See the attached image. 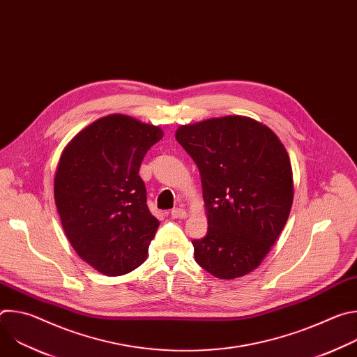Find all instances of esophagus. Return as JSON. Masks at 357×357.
<instances>
[{"instance_id": "34e87169", "label": "esophagus", "mask_w": 357, "mask_h": 357, "mask_svg": "<svg viewBox=\"0 0 357 357\" xmlns=\"http://www.w3.org/2000/svg\"><path fill=\"white\" fill-rule=\"evenodd\" d=\"M171 216H172L174 219H186L188 213H186L185 209L176 208V209H172V211H171Z\"/></svg>"}]
</instances>
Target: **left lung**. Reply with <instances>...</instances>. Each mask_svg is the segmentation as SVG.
<instances>
[{"instance_id":"obj_1","label":"left lung","mask_w":357,"mask_h":357,"mask_svg":"<svg viewBox=\"0 0 357 357\" xmlns=\"http://www.w3.org/2000/svg\"><path fill=\"white\" fill-rule=\"evenodd\" d=\"M176 141L199 168L208 234L195 260L222 280L256 270L281 234L294 200L288 152L266 124L225 116L179 126Z\"/></svg>"}]
</instances>
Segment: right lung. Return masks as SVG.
I'll list each match as a JSON object with an SVG mask.
<instances>
[{
  "mask_svg": "<svg viewBox=\"0 0 357 357\" xmlns=\"http://www.w3.org/2000/svg\"><path fill=\"white\" fill-rule=\"evenodd\" d=\"M162 137L158 126L110 114L62 151L54 181L62 227L79 257L101 274H127L146 259L160 222L146 206L138 171Z\"/></svg>",
  "mask_w": 357,
  "mask_h": 357,
  "instance_id": "obj_1",
  "label": "right lung"
}]
</instances>
